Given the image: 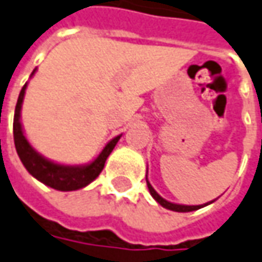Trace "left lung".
<instances>
[{"label": "left lung", "mask_w": 262, "mask_h": 262, "mask_svg": "<svg viewBox=\"0 0 262 262\" xmlns=\"http://www.w3.org/2000/svg\"><path fill=\"white\" fill-rule=\"evenodd\" d=\"M147 186H148V190L151 193V196L156 199V201L159 202L160 205L163 206V208L170 209V210H174V212H192V210H196V209H201L203 206H206L209 203H212V202H209V203H205V205H198V206H184V205H176V203H171V202H167L166 199H163L161 196H160L159 193L156 192L154 189H152V186L148 183V180H147Z\"/></svg>", "instance_id": "left-lung-1"}]
</instances>
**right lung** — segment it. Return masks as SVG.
<instances>
[{
	"mask_svg": "<svg viewBox=\"0 0 262 262\" xmlns=\"http://www.w3.org/2000/svg\"><path fill=\"white\" fill-rule=\"evenodd\" d=\"M26 88H27V83L23 86L20 95H18V101H17L15 112H14V124H12L15 150H17V154L20 157L21 163L24 164V167L29 170L31 176L36 177L37 180H40L41 183H45L46 186H50L56 190H61V192L78 190V189L88 186L91 182H94L103 170L105 161L108 159L111 151L114 150V147L117 145L121 135L115 137L112 141L106 144V147L103 148L102 152L91 164L83 166V167L60 166V164L49 161L33 150V147L30 145L29 141L26 140V137L23 134V128H21L20 124V111L23 98L26 94Z\"/></svg>",
	"mask_w": 262,
	"mask_h": 262,
	"instance_id": "right-lung-1",
	"label": "right lung"
}]
</instances>
